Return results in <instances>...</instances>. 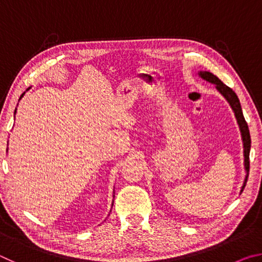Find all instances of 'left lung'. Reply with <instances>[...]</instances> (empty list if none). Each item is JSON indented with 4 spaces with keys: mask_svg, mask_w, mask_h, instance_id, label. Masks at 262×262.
I'll return each instance as SVG.
<instances>
[{
    "mask_svg": "<svg viewBox=\"0 0 262 262\" xmlns=\"http://www.w3.org/2000/svg\"><path fill=\"white\" fill-rule=\"evenodd\" d=\"M200 76L206 79V81L214 83L216 85V89L219 90L222 95L225 97V99L229 101V104L231 105V107L234 112V115H236L237 121L239 128H241L242 132V137H243V142H244V156H245V168L247 171V176L245 179V183H244V186L242 188V192L245 188L246 183H247V178H248V172H250V149H251V136H250V130H248V126L247 122L245 121V118L243 115V111H242V106L241 103H239V99L237 95L234 94V91L231 88H229L228 85L221 81V79L215 76L214 74H211L209 72H200Z\"/></svg>",
    "mask_w": 262,
    "mask_h": 262,
    "instance_id": "8db88e82",
    "label": "left lung"
}]
</instances>
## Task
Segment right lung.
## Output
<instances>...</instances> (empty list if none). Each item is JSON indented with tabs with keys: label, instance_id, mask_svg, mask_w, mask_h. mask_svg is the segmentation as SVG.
Masks as SVG:
<instances>
[{
	"label": "right lung",
	"instance_id": "obj_1",
	"mask_svg": "<svg viewBox=\"0 0 262 262\" xmlns=\"http://www.w3.org/2000/svg\"><path fill=\"white\" fill-rule=\"evenodd\" d=\"M21 97H23V95H21V96H20V98H21Z\"/></svg>",
	"mask_w": 262,
	"mask_h": 262
}]
</instances>
